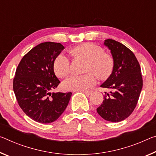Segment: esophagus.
<instances>
[{"label": "esophagus", "mask_w": 156, "mask_h": 156, "mask_svg": "<svg viewBox=\"0 0 156 156\" xmlns=\"http://www.w3.org/2000/svg\"><path fill=\"white\" fill-rule=\"evenodd\" d=\"M82 91L84 94H85L87 95V96H90L91 94H92V91Z\"/></svg>", "instance_id": "34e87169"}]
</instances>
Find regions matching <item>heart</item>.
<instances>
[{
	"mask_svg": "<svg viewBox=\"0 0 156 156\" xmlns=\"http://www.w3.org/2000/svg\"><path fill=\"white\" fill-rule=\"evenodd\" d=\"M69 53L74 58L87 61L85 72H94L99 79H106L111 75L114 68V60L103 48L91 43H85L70 49ZM53 69L59 78H65L71 72L70 61L66 55L60 54L55 59ZM96 83L93 73L83 76H71L63 83V87L69 91H84Z\"/></svg>",
	"mask_w": 156,
	"mask_h": 156,
	"instance_id": "heart-1",
	"label": "heart"
}]
</instances>
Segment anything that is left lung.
Listing matches in <instances>:
<instances>
[{
	"instance_id": "1",
	"label": "left lung",
	"mask_w": 156,
	"mask_h": 156,
	"mask_svg": "<svg viewBox=\"0 0 156 156\" xmlns=\"http://www.w3.org/2000/svg\"><path fill=\"white\" fill-rule=\"evenodd\" d=\"M104 45L114 60L111 75L101 87L110 89L96 111L105 120L119 122L129 117L136 107L143 81L140 64L134 53L126 46L113 39H106Z\"/></svg>"
}]
</instances>
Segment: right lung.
<instances>
[{
  "instance_id": "obj_1",
  "label": "right lung",
  "mask_w": 156,
  "mask_h": 156,
  "mask_svg": "<svg viewBox=\"0 0 156 156\" xmlns=\"http://www.w3.org/2000/svg\"><path fill=\"white\" fill-rule=\"evenodd\" d=\"M64 48L60 43H41L26 54L17 66L14 92L22 110L37 122H55L65 110L72 94L51 92L60 83L54 73L53 62Z\"/></svg>"
}]
</instances>
